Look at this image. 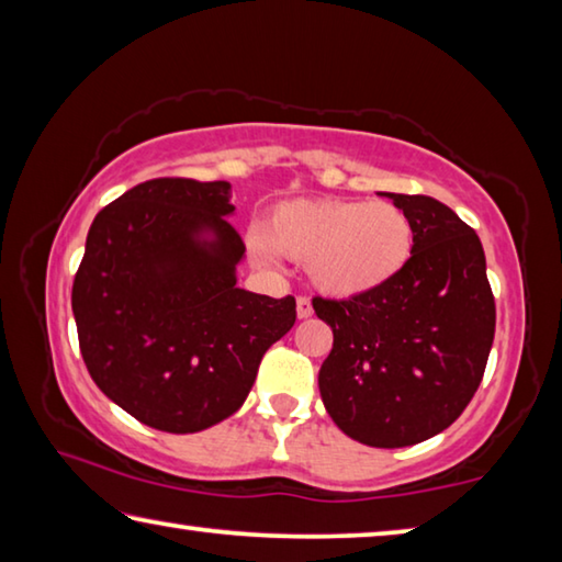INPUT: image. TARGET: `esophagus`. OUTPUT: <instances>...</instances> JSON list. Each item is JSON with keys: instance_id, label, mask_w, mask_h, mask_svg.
Here are the masks:
<instances>
[{"instance_id": "34e87169", "label": "esophagus", "mask_w": 562, "mask_h": 562, "mask_svg": "<svg viewBox=\"0 0 562 562\" xmlns=\"http://www.w3.org/2000/svg\"><path fill=\"white\" fill-rule=\"evenodd\" d=\"M297 317L300 319H307V317H312V302H310V297H297Z\"/></svg>"}]
</instances>
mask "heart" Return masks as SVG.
Here are the masks:
<instances>
[{
  "label": "heart",
  "mask_w": 562,
  "mask_h": 562,
  "mask_svg": "<svg viewBox=\"0 0 562 562\" xmlns=\"http://www.w3.org/2000/svg\"><path fill=\"white\" fill-rule=\"evenodd\" d=\"M414 250V225L394 203L312 198L272 211L265 235L250 237L262 268L278 252L307 265V278L329 297H359L382 288L406 268Z\"/></svg>",
  "instance_id": "heart-1"
}]
</instances>
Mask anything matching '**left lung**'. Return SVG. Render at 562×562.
Segmentation results:
<instances>
[{"label": "left lung", "mask_w": 562, "mask_h": 562, "mask_svg": "<svg viewBox=\"0 0 562 562\" xmlns=\"http://www.w3.org/2000/svg\"><path fill=\"white\" fill-rule=\"evenodd\" d=\"M386 195L414 225L406 268L349 300H312L335 335L319 394L349 439L402 449L461 416L486 372L496 302L473 227L429 195Z\"/></svg>", "instance_id": "8db88e82"}]
</instances>
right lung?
Segmentation results:
<instances>
[{"instance_id": "obj_1", "label": "right lung", "mask_w": 562, "mask_h": 562, "mask_svg": "<svg viewBox=\"0 0 562 562\" xmlns=\"http://www.w3.org/2000/svg\"><path fill=\"white\" fill-rule=\"evenodd\" d=\"M233 213L227 180L154 178L89 227L71 290L81 357L150 429L195 434L235 414L297 319L292 294L237 288L245 243Z\"/></svg>"}]
</instances>
